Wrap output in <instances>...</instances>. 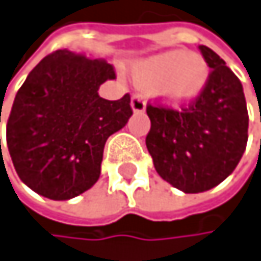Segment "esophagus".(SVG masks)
I'll use <instances>...</instances> for the list:
<instances>
[{"label": "esophagus", "mask_w": 261, "mask_h": 261, "mask_svg": "<svg viewBox=\"0 0 261 261\" xmlns=\"http://www.w3.org/2000/svg\"><path fill=\"white\" fill-rule=\"evenodd\" d=\"M132 108L135 113H144L145 111V100L141 94H135L132 97Z\"/></svg>", "instance_id": "obj_1"}]
</instances>
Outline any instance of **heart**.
<instances>
[{"mask_svg":"<svg viewBox=\"0 0 261 261\" xmlns=\"http://www.w3.org/2000/svg\"><path fill=\"white\" fill-rule=\"evenodd\" d=\"M133 75L164 101L185 105L202 92L208 81V67L199 55L174 49L136 62Z\"/></svg>","mask_w":261,"mask_h":261,"instance_id":"obj_1","label":"heart"}]
</instances>
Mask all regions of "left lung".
Wrapping results in <instances>:
<instances>
[{"instance_id":"1","label":"left lung","mask_w":261,"mask_h":261,"mask_svg":"<svg viewBox=\"0 0 261 261\" xmlns=\"http://www.w3.org/2000/svg\"><path fill=\"white\" fill-rule=\"evenodd\" d=\"M212 68L202 92L180 109L148 103V153L163 180L196 194L218 186L233 172L246 144L249 114L243 86L212 48L199 46Z\"/></svg>"}]
</instances>
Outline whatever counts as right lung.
I'll use <instances>...</instances> for the list:
<instances>
[{
    "mask_svg": "<svg viewBox=\"0 0 261 261\" xmlns=\"http://www.w3.org/2000/svg\"><path fill=\"white\" fill-rule=\"evenodd\" d=\"M106 80H116V70L105 59L58 49L18 89L6 142L20 180L37 194L68 200L97 183L106 139L133 114L129 94L98 95Z\"/></svg>",
    "mask_w": 261,
    "mask_h": 261,
    "instance_id": "obj_1",
    "label": "right lung"
}]
</instances>
